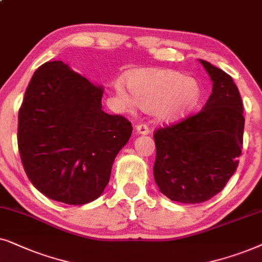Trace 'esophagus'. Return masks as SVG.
<instances>
[{
	"mask_svg": "<svg viewBox=\"0 0 262 262\" xmlns=\"http://www.w3.org/2000/svg\"><path fill=\"white\" fill-rule=\"evenodd\" d=\"M149 133V129L146 124L140 123L137 125V134L139 135H147Z\"/></svg>",
	"mask_w": 262,
	"mask_h": 262,
	"instance_id": "34e87169",
	"label": "esophagus"
}]
</instances>
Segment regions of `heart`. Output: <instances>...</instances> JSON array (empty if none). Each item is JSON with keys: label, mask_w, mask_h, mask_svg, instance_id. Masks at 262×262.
Instances as JSON below:
<instances>
[{"label": "heart", "mask_w": 262, "mask_h": 262, "mask_svg": "<svg viewBox=\"0 0 262 262\" xmlns=\"http://www.w3.org/2000/svg\"><path fill=\"white\" fill-rule=\"evenodd\" d=\"M125 85L115 86V93L125 106L137 104L152 110L160 122L173 123L186 118L201 97V86L195 78L172 69L140 68L124 76Z\"/></svg>", "instance_id": "1"}]
</instances>
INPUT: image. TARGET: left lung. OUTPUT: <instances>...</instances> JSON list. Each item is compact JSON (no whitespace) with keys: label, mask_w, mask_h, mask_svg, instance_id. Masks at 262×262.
Returning <instances> with one entry per match:
<instances>
[{"label":"left lung","mask_w":262,"mask_h":262,"mask_svg":"<svg viewBox=\"0 0 262 262\" xmlns=\"http://www.w3.org/2000/svg\"><path fill=\"white\" fill-rule=\"evenodd\" d=\"M212 80L200 113L160 128L153 138V175L160 193L182 204H200L223 190L238 166L243 145V104L224 71L199 60Z\"/></svg>","instance_id":"obj_1"}]
</instances>
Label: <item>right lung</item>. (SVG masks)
<instances>
[{
    "label": "right lung",
    "instance_id": "add662e5",
    "mask_svg": "<svg viewBox=\"0 0 262 262\" xmlns=\"http://www.w3.org/2000/svg\"><path fill=\"white\" fill-rule=\"evenodd\" d=\"M103 89L62 61L34 72L19 110L17 145L27 177L45 196L68 205L98 199L133 127L102 109Z\"/></svg>",
    "mask_w": 262,
    "mask_h": 262
}]
</instances>
